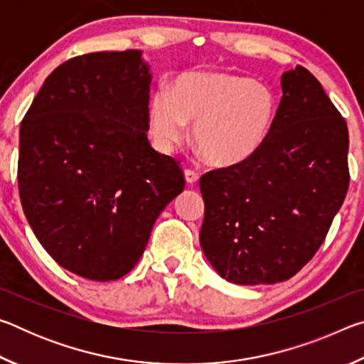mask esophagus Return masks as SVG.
<instances>
[{"label": "esophagus", "instance_id": "esophagus-1", "mask_svg": "<svg viewBox=\"0 0 364 364\" xmlns=\"http://www.w3.org/2000/svg\"><path fill=\"white\" fill-rule=\"evenodd\" d=\"M184 178H186V181H188L189 184H193V183H196L197 180H199V173H197L196 170L186 168V170H184Z\"/></svg>", "mask_w": 364, "mask_h": 364}]
</instances>
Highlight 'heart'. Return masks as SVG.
Listing matches in <instances>:
<instances>
[{"label":"heart","instance_id":"b5f03b06","mask_svg":"<svg viewBox=\"0 0 364 364\" xmlns=\"http://www.w3.org/2000/svg\"><path fill=\"white\" fill-rule=\"evenodd\" d=\"M278 97L268 85L213 70L180 73L147 106L154 146L173 152L194 122L193 139L218 167H231L260 151L273 128Z\"/></svg>","mask_w":364,"mask_h":364}]
</instances>
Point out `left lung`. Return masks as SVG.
I'll use <instances>...</instances> for the list:
<instances>
[{
	"instance_id": "left-lung-1",
	"label": "left lung",
	"mask_w": 364,
	"mask_h": 364,
	"mask_svg": "<svg viewBox=\"0 0 364 364\" xmlns=\"http://www.w3.org/2000/svg\"><path fill=\"white\" fill-rule=\"evenodd\" d=\"M260 151L200 178V247L234 284H274L316 254L347 194L348 130L321 83L297 65Z\"/></svg>"
}]
</instances>
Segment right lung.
Here are the masks:
<instances>
[{
	"mask_svg": "<svg viewBox=\"0 0 364 364\" xmlns=\"http://www.w3.org/2000/svg\"><path fill=\"white\" fill-rule=\"evenodd\" d=\"M151 78L138 49L72 58L21 123L23 213L48 254L82 278L133 269L160 212L184 189L180 162L147 139Z\"/></svg>",
	"mask_w": 364,
	"mask_h": 364,
	"instance_id": "1",
	"label": "right lung"
}]
</instances>
